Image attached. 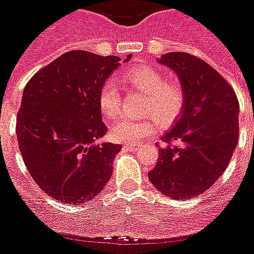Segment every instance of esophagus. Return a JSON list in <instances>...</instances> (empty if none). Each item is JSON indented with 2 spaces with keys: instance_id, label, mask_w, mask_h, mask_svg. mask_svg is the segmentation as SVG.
I'll use <instances>...</instances> for the list:
<instances>
[{
  "instance_id": "1",
  "label": "esophagus",
  "mask_w": 254,
  "mask_h": 254,
  "mask_svg": "<svg viewBox=\"0 0 254 254\" xmlns=\"http://www.w3.org/2000/svg\"><path fill=\"white\" fill-rule=\"evenodd\" d=\"M123 148L127 150H129V152H136V150L139 149V145H136V144H125V145H123Z\"/></svg>"
}]
</instances>
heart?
I'll list each match as a JSON object with an SVG mask.
<instances>
[{
    "label": "heart",
    "instance_id": "heart-1",
    "mask_svg": "<svg viewBox=\"0 0 254 254\" xmlns=\"http://www.w3.org/2000/svg\"><path fill=\"white\" fill-rule=\"evenodd\" d=\"M122 81L129 89L145 93L144 113L141 119L123 117L115 121L112 127L113 140L118 142H137L158 129V121L162 125L174 122L184 108L183 88L177 81H167L162 71L153 66L133 67L126 70ZM122 97L113 80L105 81L98 92V106L105 118L113 119L121 112Z\"/></svg>",
    "mask_w": 254,
    "mask_h": 254
}]
</instances>
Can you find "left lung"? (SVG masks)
<instances>
[{
  "mask_svg": "<svg viewBox=\"0 0 254 254\" xmlns=\"http://www.w3.org/2000/svg\"><path fill=\"white\" fill-rule=\"evenodd\" d=\"M158 62L175 71L184 92V108L163 145L150 182L175 200L193 198L219 179L239 139V101L235 91L205 61L183 52Z\"/></svg>",
  "mask_w": 254,
  "mask_h": 254,
  "instance_id": "1",
  "label": "left lung"
}]
</instances>
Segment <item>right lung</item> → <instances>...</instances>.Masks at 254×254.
<instances>
[{"label": "right lung", "instance_id": "right-lung-1", "mask_svg": "<svg viewBox=\"0 0 254 254\" xmlns=\"http://www.w3.org/2000/svg\"><path fill=\"white\" fill-rule=\"evenodd\" d=\"M119 61L71 50L27 83L16 117L19 150L32 179L50 197L87 204L112 177L121 145L98 142L108 131L98 92Z\"/></svg>", "mask_w": 254, "mask_h": 254}]
</instances>
